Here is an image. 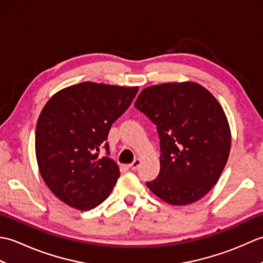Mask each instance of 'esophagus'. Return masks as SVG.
<instances>
[{"label":"esophagus","instance_id":"obj_1","mask_svg":"<svg viewBox=\"0 0 263 263\" xmlns=\"http://www.w3.org/2000/svg\"><path fill=\"white\" fill-rule=\"evenodd\" d=\"M140 164H141V160L139 159V158H137V159L133 160V163L130 165V168L132 171H137L139 168V166H140Z\"/></svg>","mask_w":263,"mask_h":263}]
</instances>
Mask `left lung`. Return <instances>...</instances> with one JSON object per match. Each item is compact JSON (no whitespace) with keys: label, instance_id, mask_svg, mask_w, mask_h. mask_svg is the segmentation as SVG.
<instances>
[{"label":"left lung","instance_id":"obj_1","mask_svg":"<svg viewBox=\"0 0 263 263\" xmlns=\"http://www.w3.org/2000/svg\"><path fill=\"white\" fill-rule=\"evenodd\" d=\"M136 108L157 125L160 173L147 186L173 205L203 198L219 180L231 152V127L224 109L208 89L197 82L149 86Z\"/></svg>","mask_w":263,"mask_h":263}]
</instances>
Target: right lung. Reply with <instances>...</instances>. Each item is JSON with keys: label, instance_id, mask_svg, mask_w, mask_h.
Wrapping results in <instances>:
<instances>
[{"label": "right lung", "instance_id": "obj_1", "mask_svg": "<svg viewBox=\"0 0 263 263\" xmlns=\"http://www.w3.org/2000/svg\"><path fill=\"white\" fill-rule=\"evenodd\" d=\"M137 92L138 87L86 81L61 89L44 106L36 159L44 182L64 203L90 210L111 192L120 168L107 156L99 157V150Z\"/></svg>", "mask_w": 263, "mask_h": 263}]
</instances>
